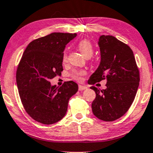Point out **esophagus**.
<instances>
[{
    "mask_svg": "<svg viewBox=\"0 0 153 153\" xmlns=\"http://www.w3.org/2000/svg\"><path fill=\"white\" fill-rule=\"evenodd\" d=\"M87 87H86V86H84V85H79V91H83V90H85V89H87Z\"/></svg>",
    "mask_w": 153,
    "mask_h": 153,
    "instance_id": "obj_1",
    "label": "esophagus"
}]
</instances>
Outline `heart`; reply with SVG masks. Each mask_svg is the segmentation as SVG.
Masks as SVG:
<instances>
[{
  "mask_svg": "<svg viewBox=\"0 0 153 153\" xmlns=\"http://www.w3.org/2000/svg\"><path fill=\"white\" fill-rule=\"evenodd\" d=\"M78 48L81 53L85 57H91L94 52V48L91 43L88 39H82L78 44ZM67 60V55L66 53H64L62 61L65 62ZM86 74V71L84 70H74L71 74V76L73 79L76 81H80L82 79V76Z\"/></svg>",
  "mask_w": 153,
  "mask_h": 153,
  "instance_id": "heart-1",
  "label": "heart"
}]
</instances>
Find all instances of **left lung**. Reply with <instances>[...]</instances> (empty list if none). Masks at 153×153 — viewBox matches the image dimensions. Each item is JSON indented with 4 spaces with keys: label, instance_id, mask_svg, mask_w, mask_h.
Segmentation results:
<instances>
[{
    "label": "left lung",
    "instance_id": "8db88e82",
    "mask_svg": "<svg viewBox=\"0 0 153 153\" xmlns=\"http://www.w3.org/2000/svg\"><path fill=\"white\" fill-rule=\"evenodd\" d=\"M101 62L88 83L107 80L105 89L91 87L96 93L91 104L98 119L112 122L123 116L133 102L140 83V72L132 50L112 36L102 35L98 41Z\"/></svg>",
    "mask_w": 153,
    "mask_h": 153
}]
</instances>
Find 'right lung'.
Listing matches in <instances>:
<instances>
[{
  "instance_id": "obj_1",
  "label": "right lung",
  "mask_w": 153,
  "mask_h": 153,
  "mask_svg": "<svg viewBox=\"0 0 153 153\" xmlns=\"http://www.w3.org/2000/svg\"><path fill=\"white\" fill-rule=\"evenodd\" d=\"M76 33H52L32 41L23 52L16 71V83L22 105L28 115L44 125L61 120L69 99L78 91L73 81L62 87L49 81L61 75L66 45Z\"/></svg>"
}]
</instances>
